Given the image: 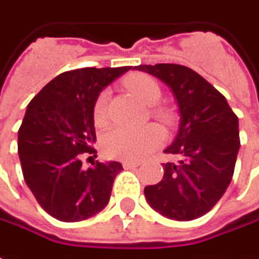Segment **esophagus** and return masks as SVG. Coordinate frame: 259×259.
Segmentation results:
<instances>
[{
  "mask_svg": "<svg viewBox=\"0 0 259 259\" xmlns=\"http://www.w3.org/2000/svg\"><path fill=\"white\" fill-rule=\"evenodd\" d=\"M140 164L139 162H135V161H123V167L126 169H130V168H136L139 167Z\"/></svg>",
  "mask_w": 259,
  "mask_h": 259,
  "instance_id": "1",
  "label": "esophagus"
}]
</instances>
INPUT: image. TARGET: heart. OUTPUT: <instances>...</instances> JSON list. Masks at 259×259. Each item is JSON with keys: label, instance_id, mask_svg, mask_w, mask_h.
Segmentation results:
<instances>
[{"label": "heart", "instance_id": "obj_1", "mask_svg": "<svg viewBox=\"0 0 259 259\" xmlns=\"http://www.w3.org/2000/svg\"><path fill=\"white\" fill-rule=\"evenodd\" d=\"M124 85L132 94L147 105H155L161 98V87L153 77L147 74L136 73L124 79ZM108 92L102 91L95 99L92 116L95 124H104L108 119ZM153 116L164 123H169L172 115L164 106L153 108ZM164 142L162 130L155 124L143 127L117 126L102 137V150L108 157L124 161H139L147 157Z\"/></svg>", "mask_w": 259, "mask_h": 259}]
</instances>
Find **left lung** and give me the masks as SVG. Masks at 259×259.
Returning a JSON list of instances; mask_svg holds the SVG:
<instances>
[{
  "label": "left lung",
  "mask_w": 259,
  "mask_h": 259,
  "mask_svg": "<svg viewBox=\"0 0 259 259\" xmlns=\"http://www.w3.org/2000/svg\"><path fill=\"white\" fill-rule=\"evenodd\" d=\"M165 82L180 108V130L165 154L164 177L144 188L148 205L162 216L188 222L206 214L230 185L240 148L238 117L223 95L181 64L137 66Z\"/></svg>",
  "instance_id": "left-lung-1"
}]
</instances>
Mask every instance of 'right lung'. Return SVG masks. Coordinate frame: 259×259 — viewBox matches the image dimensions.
Listing matches in <instances>:
<instances>
[{
    "label": "right lung",
    "mask_w": 259,
    "mask_h": 259,
    "mask_svg": "<svg viewBox=\"0 0 259 259\" xmlns=\"http://www.w3.org/2000/svg\"><path fill=\"white\" fill-rule=\"evenodd\" d=\"M130 68L85 67L61 73L29 102L18 130V154L26 185L52 218L81 222L108 205L122 164L97 161L84 169L81 157L97 154L95 99Z\"/></svg>",
    "instance_id": "obj_1"
}]
</instances>
